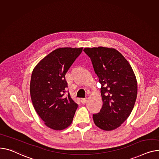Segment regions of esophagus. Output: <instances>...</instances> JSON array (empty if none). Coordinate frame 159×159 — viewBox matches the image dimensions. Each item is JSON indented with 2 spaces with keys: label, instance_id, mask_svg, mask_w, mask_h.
Returning a JSON list of instances; mask_svg holds the SVG:
<instances>
[{
  "label": "esophagus",
  "instance_id": "1",
  "mask_svg": "<svg viewBox=\"0 0 159 159\" xmlns=\"http://www.w3.org/2000/svg\"><path fill=\"white\" fill-rule=\"evenodd\" d=\"M80 102H81V103H82V104H84V103H85L87 102V98H81Z\"/></svg>",
  "mask_w": 159,
  "mask_h": 159
}]
</instances>
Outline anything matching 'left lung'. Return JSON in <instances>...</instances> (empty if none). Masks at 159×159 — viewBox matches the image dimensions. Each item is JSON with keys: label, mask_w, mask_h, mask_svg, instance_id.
I'll use <instances>...</instances> for the list:
<instances>
[{"label": "left lung", "mask_w": 159, "mask_h": 159, "mask_svg": "<svg viewBox=\"0 0 159 159\" xmlns=\"http://www.w3.org/2000/svg\"><path fill=\"white\" fill-rule=\"evenodd\" d=\"M101 84L103 105L94 114V123L104 130L119 126L130 116L136 100L137 84L129 62L114 48H86Z\"/></svg>", "instance_id": "1"}]
</instances>
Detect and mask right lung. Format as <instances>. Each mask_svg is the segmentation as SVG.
Returning a JSON list of instances; mask_svg holds the SVG:
<instances>
[{
    "mask_svg": "<svg viewBox=\"0 0 159 159\" xmlns=\"http://www.w3.org/2000/svg\"><path fill=\"white\" fill-rule=\"evenodd\" d=\"M83 48H60L52 51L33 70L30 93L33 106L49 128L61 130L69 126L78 107L66 91L65 75Z\"/></svg>",
    "mask_w": 159,
    "mask_h": 159,
    "instance_id": "obj_1",
    "label": "right lung"
}]
</instances>
